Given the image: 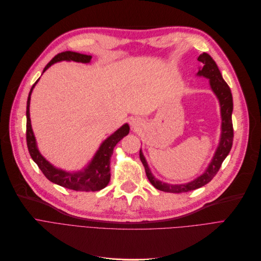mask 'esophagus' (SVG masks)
I'll use <instances>...</instances> for the list:
<instances>
[{"label":"esophagus","instance_id":"34e87169","mask_svg":"<svg viewBox=\"0 0 261 261\" xmlns=\"http://www.w3.org/2000/svg\"><path fill=\"white\" fill-rule=\"evenodd\" d=\"M130 125L133 128H138L141 125V121L138 118H132Z\"/></svg>","mask_w":261,"mask_h":261}]
</instances>
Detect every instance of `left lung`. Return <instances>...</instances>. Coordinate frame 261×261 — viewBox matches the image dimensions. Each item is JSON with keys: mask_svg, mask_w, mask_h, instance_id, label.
Wrapping results in <instances>:
<instances>
[{"mask_svg": "<svg viewBox=\"0 0 261 261\" xmlns=\"http://www.w3.org/2000/svg\"><path fill=\"white\" fill-rule=\"evenodd\" d=\"M197 60L202 64V67L198 69L196 75L203 76L209 80L210 88H212L213 92L216 94L220 104L222 123H221V136H220L219 145L214 154L212 161H210V164L208 165L207 169L205 170V172L202 175L194 178L189 182L177 184V185H172V184L164 182L157 179L153 175L152 171L150 170V167H148L145 157L140 148V160L143 164L146 176L154 187L160 191L171 192V193H180V192H188V191L203 187V186L208 184L216 176L219 169L221 168L222 163L229 154L231 145H232L233 129H232V122H231V114H232L233 105H232L231 91L226 82L223 80L222 74L216 64V61L212 58V56L207 53H203L198 56Z\"/></svg>", "mask_w": 261, "mask_h": 261, "instance_id": "left-lung-1", "label": "left lung"}]
</instances>
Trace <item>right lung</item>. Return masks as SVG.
I'll use <instances>...</instances> for the list:
<instances>
[{"label":"right lung","instance_id":"1","mask_svg":"<svg viewBox=\"0 0 261 261\" xmlns=\"http://www.w3.org/2000/svg\"><path fill=\"white\" fill-rule=\"evenodd\" d=\"M92 56L81 54L76 52L66 51L57 54L43 69L44 73L52 65L59 63V61H76V63L89 64ZM40 80V79H39ZM39 80H37L33 85L28 97L27 104V142L29 152L32 159L42 171L44 176L56 185L61 186L71 190L75 191H98L105 188L110 180V157L113 155L114 147L116 144L129 133L128 124L125 123L118 128L114 134H111L108 138H106L98 150L94 154L90 163L87 165L83 170L76 172H67L63 169L56 168L49 161H47L39 152L35 135L32 128L31 117H30V104L31 95L36 84Z\"/></svg>","mask_w":261,"mask_h":261}]
</instances>
